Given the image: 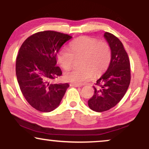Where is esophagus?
Wrapping results in <instances>:
<instances>
[{
    "label": "esophagus",
    "mask_w": 149,
    "mask_h": 149,
    "mask_svg": "<svg viewBox=\"0 0 149 149\" xmlns=\"http://www.w3.org/2000/svg\"><path fill=\"white\" fill-rule=\"evenodd\" d=\"M71 86H73V87H76V88H78V87H80L81 86V85H77V84H74V83H71Z\"/></svg>",
    "instance_id": "esophagus-1"
}]
</instances>
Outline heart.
I'll use <instances>...</instances> for the list:
<instances>
[{
	"label": "heart",
	"instance_id": "b5f03b06",
	"mask_svg": "<svg viewBox=\"0 0 149 149\" xmlns=\"http://www.w3.org/2000/svg\"><path fill=\"white\" fill-rule=\"evenodd\" d=\"M70 49L62 47L57 53V61L63 69H71L76 59L82 57L81 69L66 71L64 78L67 81L80 85L93 77L101 76L109 68L112 52L110 45L100 41L96 38L82 36L70 43Z\"/></svg>",
	"mask_w": 149,
	"mask_h": 149
}]
</instances>
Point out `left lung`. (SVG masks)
Returning a JSON list of instances; mask_svg holds the SVG:
<instances>
[{
    "label": "left lung",
    "mask_w": 149,
    "mask_h": 149,
    "mask_svg": "<svg viewBox=\"0 0 149 149\" xmlns=\"http://www.w3.org/2000/svg\"><path fill=\"white\" fill-rule=\"evenodd\" d=\"M104 37L111 47L112 57L107 71L93 86L95 93L88 100L89 107L97 112L115 107L127 92L131 79L130 59L123 43L109 32Z\"/></svg>",
    "instance_id": "1"
}]
</instances>
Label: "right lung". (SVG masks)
Masks as SVG:
<instances>
[{
	"label": "right lung",
	"instance_id": "obj_1",
	"mask_svg": "<svg viewBox=\"0 0 149 149\" xmlns=\"http://www.w3.org/2000/svg\"><path fill=\"white\" fill-rule=\"evenodd\" d=\"M72 38L54 31L30 36L20 47L16 59V76L22 95L36 110L49 112L60 104L68 83L52 84L51 80L62 74L57 64V54Z\"/></svg>",
	"mask_w": 149,
	"mask_h": 149
}]
</instances>
